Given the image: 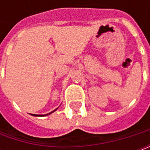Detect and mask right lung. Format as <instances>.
<instances>
[{
	"instance_id": "add662e5",
	"label": "right lung",
	"mask_w": 150,
	"mask_h": 150,
	"mask_svg": "<svg viewBox=\"0 0 150 150\" xmlns=\"http://www.w3.org/2000/svg\"><path fill=\"white\" fill-rule=\"evenodd\" d=\"M54 111H56V109H55ZM54 111H52V112H54ZM52 112H50V113H52ZM50 113H48V114H50ZM32 115H33V114H32ZM46 115H47V114H46ZM34 116H40V115H36V114H34ZM41 116H45V115H41Z\"/></svg>"
}]
</instances>
